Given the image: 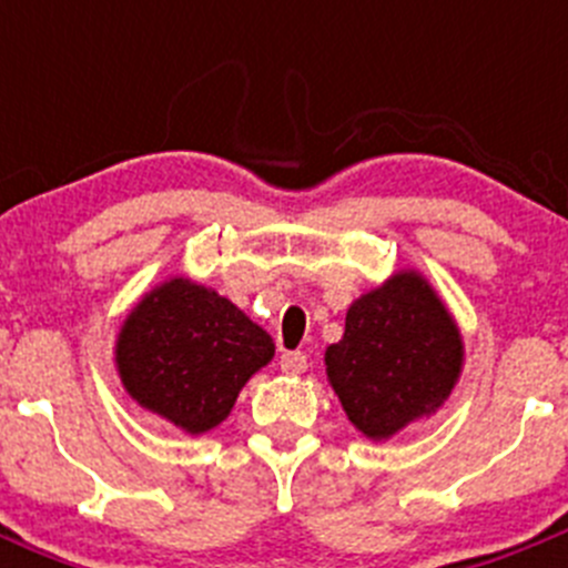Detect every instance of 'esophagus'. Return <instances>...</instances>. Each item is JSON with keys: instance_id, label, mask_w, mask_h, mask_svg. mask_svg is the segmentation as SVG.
Here are the masks:
<instances>
[{"instance_id": "1", "label": "esophagus", "mask_w": 568, "mask_h": 568, "mask_svg": "<svg viewBox=\"0 0 568 568\" xmlns=\"http://www.w3.org/2000/svg\"><path fill=\"white\" fill-rule=\"evenodd\" d=\"M280 371H283L285 376H300L307 371V357L302 352H285L283 357H280Z\"/></svg>"}]
</instances>
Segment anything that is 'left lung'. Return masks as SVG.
I'll return each instance as SVG.
<instances>
[{"label":"left lung","instance_id":"8db88e82","mask_svg":"<svg viewBox=\"0 0 568 568\" xmlns=\"http://www.w3.org/2000/svg\"><path fill=\"white\" fill-rule=\"evenodd\" d=\"M324 365L352 426L387 443L443 409L462 379L464 337L426 274L398 268L348 305Z\"/></svg>","mask_w":568,"mask_h":568}]
</instances>
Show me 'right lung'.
Returning a JSON list of instances; mask_svg holds the SVG:
<instances>
[{"instance_id":"add662e5","label":"right lung","mask_w":568,"mask_h":568,"mask_svg":"<svg viewBox=\"0 0 568 568\" xmlns=\"http://www.w3.org/2000/svg\"><path fill=\"white\" fill-rule=\"evenodd\" d=\"M114 371L131 400L183 434L211 432L274 357V341L209 285L173 274L125 313Z\"/></svg>"}]
</instances>
